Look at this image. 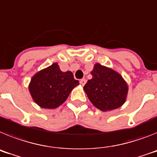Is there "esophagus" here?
Returning a JSON list of instances; mask_svg holds the SVG:
<instances>
[{
    "instance_id": "obj_1",
    "label": "esophagus",
    "mask_w": 157,
    "mask_h": 157,
    "mask_svg": "<svg viewBox=\"0 0 157 157\" xmlns=\"http://www.w3.org/2000/svg\"><path fill=\"white\" fill-rule=\"evenodd\" d=\"M86 82V80L85 78H82V79L80 80V83H81L82 86H84V85H85Z\"/></svg>"
}]
</instances>
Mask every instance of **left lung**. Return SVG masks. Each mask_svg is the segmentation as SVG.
Here are the masks:
<instances>
[{
	"label": "left lung",
	"instance_id": "left-lung-1",
	"mask_svg": "<svg viewBox=\"0 0 157 157\" xmlns=\"http://www.w3.org/2000/svg\"><path fill=\"white\" fill-rule=\"evenodd\" d=\"M90 73L92 78L83 89L96 108L105 112L117 109L125 102L128 86L118 72L97 63Z\"/></svg>",
	"mask_w": 157,
	"mask_h": 157
}]
</instances>
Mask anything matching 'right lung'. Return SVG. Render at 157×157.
<instances>
[{"label": "right lung", "mask_w": 157, "mask_h": 157, "mask_svg": "<svg viewBox=\"0 0 157 157\" xmlns=\"http://www.w3.org/2000/svg\"><path fill=\"white\" fill-rule=\"evenodd\" d=\"M71 71H62L57 63L41 70L31 78L29 90L33 101L44 109L61 105L74 88L79 85Z\"/></svg>", "instance_id": "1"}]
</instances>
